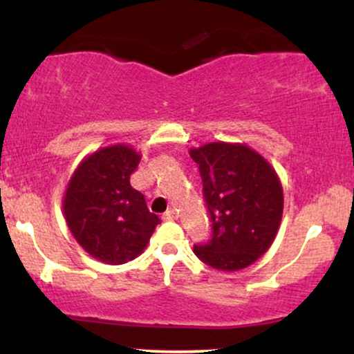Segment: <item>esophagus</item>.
Instances as JSON below:
<instances>
[{"instance_id": "esophagus-1", "label": "esophagus", "mask_w": 354, "mask_h": 354, "mask_svg": "<svg viewBox=\"0 0 354 354\" xmlns=\"http://www.w3.org/2000/svg\"><path fill=\"white\" fill-rule=\"evenodd\" d=\"M178 218V213L174 209H168L166 213L163 214V219L165 221H174V219Z\"/></svg>"}]
</instances>
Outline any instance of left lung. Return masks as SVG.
Instances as JSON below:
<instances>
[{
  "label": "left lung",
  "instance_id": "left-lung-1",
  "mask_svg": "<svg viewBox=\"0 0 354 354\" xmlns=\"http://www.w3.org/2000/svg\"><path fill=\"white\" fill-rule=\"evenodd\" d=\"M200 166L211 238L194 254L219 271L253 265L273 245L283 216L278 174L259 153L239 143H208L189 151Z\"/></svg>",
  "mask_w": 354,
  "mask_h": 354
}]
</instances>
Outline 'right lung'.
Returning <instances> with one entry per match:
<instances>
[{
  "label": "right lung",
  "instance_id": "obj_1",
  "mask_svg": "<svg viewBox=\"0 0 354 354\" xmlns=\"http://www.w3.org/2000/svg\"><path fill=\"white\" fill-rule=\"evenodd\" d=\"M140 153L128 145L101 148L81 161L63 198L66 225L80 246L106 265L143 253L160 218L129 183Z\"/></svg>",
  "mask_w": 354,
  "mask_h": 354
}]
</instances>
